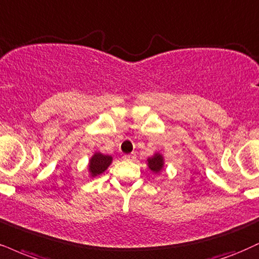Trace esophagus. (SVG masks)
<instances>
[{
  "label": "esophagus",
  "instance_id": "34e87169",
  "mask_svg": "<svg viewBox=\"0 0 259 259\" xmlns=\"http://www.w3.org/2000/svg\"><path fill=\"white\" fill-rule=\"evenodd\" d=\"M123 159L124 160H127V161L134 160V159H135V154H125V155H123Z\"/></svg>",
  "mask_w": 259,
  "mask_h": 259
}]
</instances>
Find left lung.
Returning <instances> with one entry per match:
<instances>
[{"instance_id":"obj_1","label":"left lung","mask_w":259,"mask_h":259,"mask_svg":"<svg viewBox=\"0 0 259 259\" xmlns=\"http://www.w3.org/2000/svg\"><path fill=\"white\" fill-rule=\"evenodd\" d=\"M147 166H148V169L152 171V172L159 175L165 166L164 155L159 153V152H155L152 157L147 158Z\"/></svg>"}]
</instances>
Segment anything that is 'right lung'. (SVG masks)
<instances>
[{"instance_id": "1", "label": "right lung", "mask_w": 259, "mask_h": 259, "mask_svg": "<svg viewBox=\"0 0 259 259\" xmlns=\"http://www.w3.org/2000/svg\"><path fill=\"white\" fill-rule=\"evenodd\" d=\"M112 160H113L112 155H106L102 154L101 152H95L90 157L88 163V172L90 179H94V177L104 174L108 169V166L112 164Z\"/></svg>"}]
</instances>
